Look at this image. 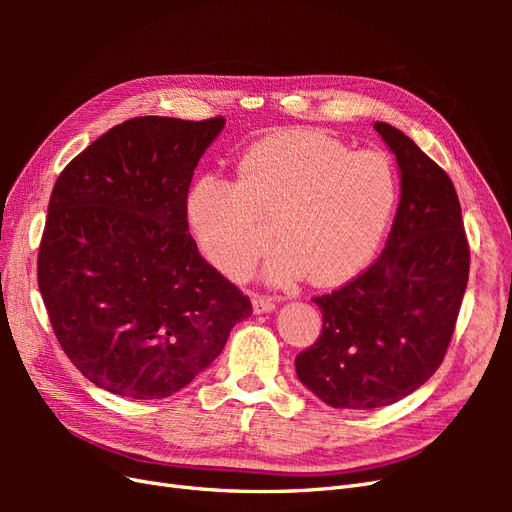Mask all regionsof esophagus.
<instances>
[{
	"label": "esophagus",
	"instance_id": "esophagus-1",
	"mask_svg": "<svg viewBox=\"0 0 512 512\" xmlns=\"http://www.w3.org/2000/svg\"><path fill=\"white\" fill-rule=\"evenodd\" d=\"M254 314H267L275 309V299L267 297V294H254Z\"/></svg>",
	"mask_w": 512,
	"mask_h": 512
}]
</instances>
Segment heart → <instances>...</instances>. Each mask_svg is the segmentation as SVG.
<instances>
[{"mask_svg":"<svg viewBox=\"0 0 512 512\" xmlns=\"http://www.w3.org/2000/svg\"><path fill=\"white\" fill-rule=\"evenodd\" d=\"M397 203V179L380 151H354L316 130H282L243 153L237 181L200 177L188 220L207 258L230 277L252 271L271 241L273 282L307 273L344 282L376 254Z\"/></svg>","mask_w":512,"mask_h":512,"instance_id":"obj_1","label":"heart"}]
</instances>
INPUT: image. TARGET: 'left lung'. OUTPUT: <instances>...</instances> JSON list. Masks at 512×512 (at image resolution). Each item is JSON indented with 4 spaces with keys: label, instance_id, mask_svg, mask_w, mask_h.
Wrapping results in <instances>:
<instances>
[{
    "label": "left lung",
    "instance_id": "8db88e82",
    "mask_svg": "<svg viewBox=\"0 0 512 512\" xmlns=\"http://www.w3.org/2000/svg\"><path fill=\"white\" fill-rule=\"evenodd\" d=\"M401 170V200L374 265L312 301L322 333L294 359L327 406L371 410L414 393L442 365L470 275L455 185L412 138L376 121Z\"/></svg>",
    "mask_w": 512,
    "mask_h": 512
}]
</instances>
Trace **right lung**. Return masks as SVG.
Returning <instances> with one entry per match:
<instances>
[{
    "label": "right lung",
    "instance_id": "obj_1",
    "mask_svg": "<svg viewBox=\"0 0 512 512\" xmlns=\"http://www.w3.org/2000/svg\"><path fill=\"white\" fill-rule=\"evenodd\" d=\"M224 117H134L55 181L38 286L57 342L100 389L130 399L181 391L252 316L250 297L200 256L188 192Z\"/></svg>",
    "mask_w": 512,
    "mask_h": 512
}]
</instances>
